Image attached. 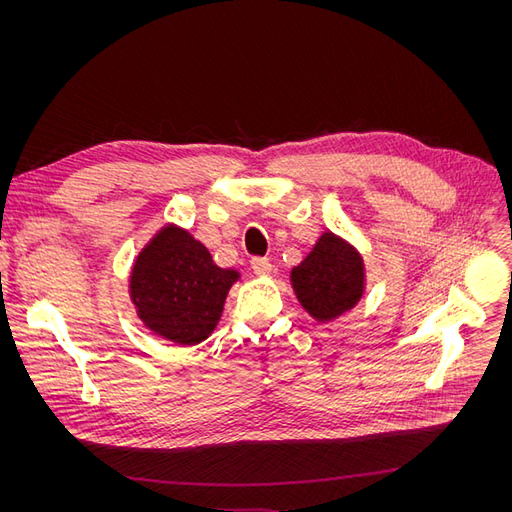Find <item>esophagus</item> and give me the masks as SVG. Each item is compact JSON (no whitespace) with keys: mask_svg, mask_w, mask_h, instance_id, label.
Listing matches in <instances>:
<instances>
[{"mask_svg":"<svg viewBox=\"0 0 512 512\" xmlns=\"http://www.w3.org/2000/svg\"><path fill=\"white\" fill-rule=\"evenodd\" d=\"M252 269L258 277H267L273 271V265L267 258H252Z\"/></svg>","mask_w":512,"mask_h":512,"instance_id":"esophagus-1","label":"esophagus"}]
</instances>
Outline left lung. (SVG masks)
Wrapping results in <instances>:
<instances>
[{"label": "left lung", "instance_id": "obj_1", "mask_svg": "<svg viewBox=\"0 0 512 512\" xmlns=\"http://www.w3.org/2000/svg\"><path fill=\"white\" fill-rule=\"evenodd\" d=\"M290 284L309 316L316 322H331L363 299V256L352 243L327 230L301 265L290 271Z\"/></svg>", "mask_w": 512, "mask_h": 512}]
</instances>
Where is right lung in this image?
Instances as JSON below:
<instances>
[{
	"label": "right lung",
	"mask_w": 512,
	"mask_h": 512,
	"mask_svg": "<svg viewBox=\"0 0 512 512\" xmlns=\"http://www.w3.org/2000/svg\"><path fill=\"white\" fill-rule=\"evenodd\" d=\"M239 277V271L215 265L188 230L166 224L134 260L130 299L151 333L177 346H196L218 327L228 290Z\"/></svg>",
	"instance_id": "right-lung-1"
}]
</instances>
